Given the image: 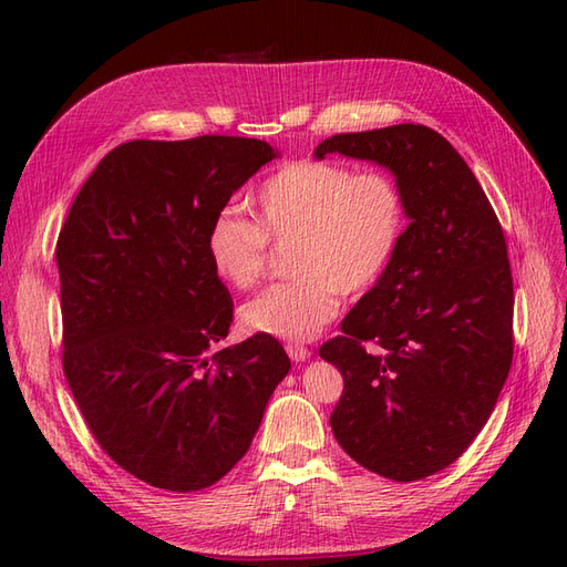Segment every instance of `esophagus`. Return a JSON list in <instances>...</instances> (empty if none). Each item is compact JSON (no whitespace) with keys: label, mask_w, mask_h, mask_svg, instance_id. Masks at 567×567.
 <instances>
[{"label":"esophagus","mask_w":567,"mask_h":567,"mask_svg":"<svg viewBox=\"0 0 567 567\" xmlns=\"http://www.w3.org/2000/svg\"><path fill=\"white\" fill-rule=\"evenodd\" d=\"M286 352H288V357H290V359H293L296 364L307 362V359L312 357V350H310V348H305V346H293V342H290V346H286Z\"/></svg>","instance_id":"34e87169"}]
</instances>
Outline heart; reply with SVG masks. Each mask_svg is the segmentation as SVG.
<instances>
[{
	"label": "heart",
	"mask_w": 567,
	"mask_h": 567,
	"mask_svg": "<svg viewBox=\"0 0 567 567\" xmlns=\"http://www.w3.org/2000/svg\"><path fill=\"white\" fill-rule=\"evenodd\" d=\"M404 227V194L388 173L293 161L265 179L252 221L234 210L213 217L205 252L221 284L248 290L262 279L267 244H296L290 271L298 279L262 290L238 319L250 333L305 342L336 319L340 293L362 296L381 281Z\"/></svg>",
	"instance_id": "b5f03b06"
}]
</instances>
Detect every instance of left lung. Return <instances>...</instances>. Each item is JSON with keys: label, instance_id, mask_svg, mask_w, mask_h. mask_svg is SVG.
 Segmentation results:
<instances>
[{"label": "left lung", "instance_id": "left-lung-1", "mask_svg": "<svg viewBox=\"0 0 567 567\" xmlns=\"http://www.w3.org/2000/svg\"><path fill=\"white\" fill-rule=\"evenodd\" d=\"M329 153L390 169L409 217L381 281L319 350L346 381L331 427L359 466L411 483L468 450L506 383V238L466 161L431 127L333 134L315 158Z\"/></svg>", "mask_w": 567, "mask_h": 567}]
</instances>
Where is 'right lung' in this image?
Masks as SVG:
<instances>
[{
  "mask_svg": "<svg viewBox=\"0 0 567 567\" xmlns=\"http://www.w3.org/2000/svg\"><path fill=\"white\" fill-rule=\"evenodd\" d=\"M277 156L246 136L127 142L82 184L59 234L68 385L101 450L153 487L225 477L290 371L277 338L217 350L234 302L205 252L213 217Z\"/></svg>",
  "mask_w": 567,
  "mask_h": 567,
  "instance_id": "obj_1",
  "label": "right lung"
}]
</instances>
